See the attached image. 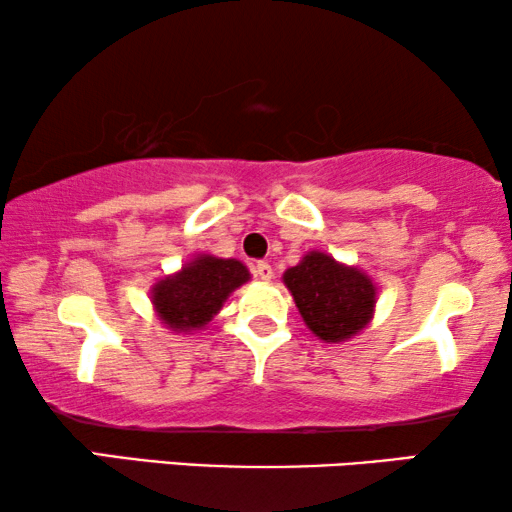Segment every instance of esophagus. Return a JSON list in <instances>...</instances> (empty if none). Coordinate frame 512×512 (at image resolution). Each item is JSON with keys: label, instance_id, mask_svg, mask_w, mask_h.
Returning <instances> with one entry per match:
<instances>
[{"label": "esophagus", "instance_id": "obj_1", "mask_svg": "<svg viewBox=\"0 0 512 512\" xmlns=\"http://www.w3.org/2000/svg\"><path fill=\"white\" fill-rule=\"evenodd\" d=\"M254 275L258 279H263V282H270V279H272V265L265 263V261H258L254 265Z\"/></svg>", "mask_w": 512, "mask_h": 512}]
</instances>
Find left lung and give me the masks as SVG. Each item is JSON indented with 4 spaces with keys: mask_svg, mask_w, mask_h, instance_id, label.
Wrapping results in <instances>:
<instances>
[{
    "mask_svg": "<svg viewBox=\"0 0 512 512\" xmlns=\"http://www.w3.org/2000/svg\"><path fill=\"white\" fill-rule=\"evenodd\" d=\"M307 328L324 342H342L370 324L377 289L366 272L338 263L324 251H307L303 261L284 272Z\"/></svg>",
    "mask_w": 512,
    "mask_h": 512,
    "instance_id": "obj_1",
    "label": "left lung"
}]
</instances>
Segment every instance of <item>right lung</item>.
<instances>
[{
	"label": "right lung",
	"instance_id": "right-lung-1",
	"mask_svg": "<svg viewBox=\"0 0 512 512\" xmlns=\"http://www.w3.org/2000/svg\"><path fill=\"white\" fill-rule=\"evenodd\" d=\"M249 279L247 265L235 258L200 254L179 272L153 284L151 303L160 324H165L170 331H200L214 319L230 293Z\"/></svg>",
	"mask_w": 512,
	"mask_h": 512
}]
</instances>
